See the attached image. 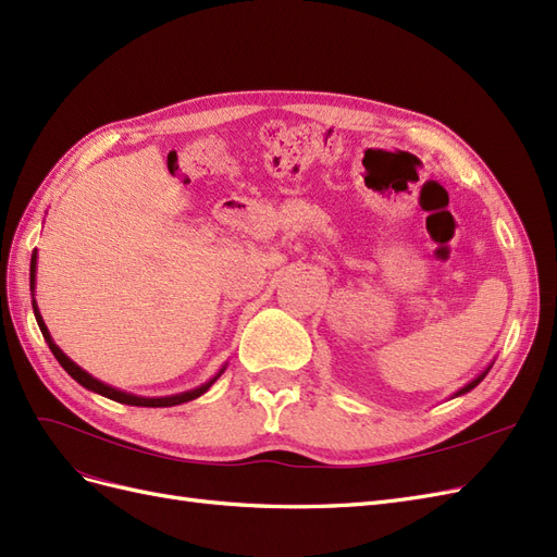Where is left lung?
Returning a JSON list of instances; mask_svg holds the SVG:
<instances>
[{
	"label": "left lung",
	"mask_w": 557,
	"mask_h": 557,
	"mask_svg": "<svg viewBox=\"0 0 557 557\" xmlns=\"http://www.w3.org/2000/svg\"><path fill=\"white\" fill-rule=\"evenodd\" d=\"M493 364H495V362H491V364H487V367L483 369V372H481V374H479L476 379H471V381H469V383H467L465 387H460V391H458V393H455L453 397H460V395H465V393H469V391H474V387H476V385H479V383H481V381L485 379V374H487V372H491V367H493Z\"/></svg>",
	"instance_id": "8db88e82"
}]
</instances>
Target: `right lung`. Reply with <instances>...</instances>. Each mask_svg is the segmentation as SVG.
I'll return each mask as SVG.
<instances>
[{
	"instance_id": "1",
	"label": "right lung",
	"mask_w": 557,
	"mask_h": 557,
	"mask_svg": "<svg viewBox=\"0 0 557 557\" xmlns=\"http://www.w3.org/2000/svg\"><path fill=\"white\" fill-rule=\"evenodd\" d=\"M35 285H37V250L32 252V262H29V290H32V309H35V318H37V323H39V330H41V334H44V339H46L48 348L53 350L55 360L62 364L64 372L70 374L76 383H81L83 387H88V391H92V393H97V395L109 397V399L121 401V404H129V407H153V409H158V407H176V404L190 401V399H197L199 395H205V393L209 391V387H211L218 379H221V374L225 372L227 364H223L221 369H218V374H215L213 379H209L207 383H201V385L193 387V391H185V393H178V395H166V397H139V395H132V393H125V391H117V387H113V385H109V383H104V381L95 379L92 374H88L86 369H81L74 360L66 358V352L60 350V346L53 342V336H50V332H48V327H46V323H44V318H41V313H39L37 299H35Z\"/></svg>"
}]
</instances>
